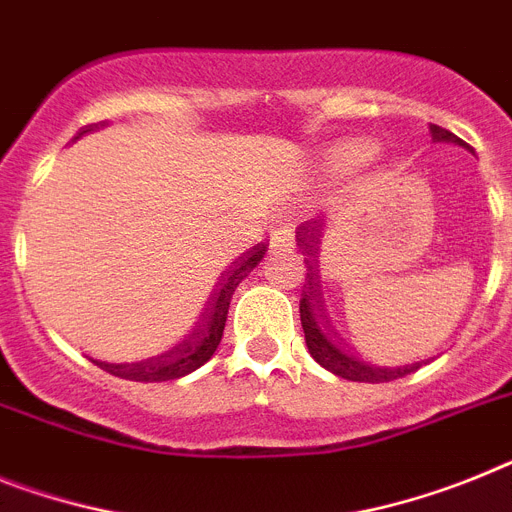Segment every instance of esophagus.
Wrapping results in <instances>:
<instances>
[{
  "instance_id": "esophagus-1",
  "label": "esophagus",
  "mask_w": 512,
  "mask_h": 512,
  "mask_svg": "<svg viewBox=\"0 0 512 512\" xmlns=\"http://www.w3.org/2000/svg\"><path fill=\"white\" fill-rule=\"evenodd\" d=\"M294 247V234L289 229H276L270 234V249H289Z\"/></svg>"
}]
</instances>
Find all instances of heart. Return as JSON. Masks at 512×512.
Segmentation results:
<instances>
[{"label":"heart","mask_w":512,"mask_h":512,"mask_svg":"<svg viewBox=\"0 0 512 512\" xmlns=\"http://www.w3.org/2000/svg\"><path fill=\"white\" fill-rule=\"evenodd\" d=\"M372 153H375V148L369 143H349L343 145L341 150H338V161H341V166H346V169H354V166H362V163H367L369 158H372Z\"/></svg>","instance_id":"obj_1"}]
</instances>
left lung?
Listing matches in <instances>:
<instances>
[{
	"instance_id": "obj_1",
	"label": "left lung",
	"mask_w": 512,
	"mask_h": 512,
	"mask_svg": "<svg viewBox=\"0 0 512 512\" xmlns=\"http://www.w3.org/2000/svg\"><path fill=\"white\" fill-rule=\"evenodd\" d=\"M429 132H432V140L435 143H455L463 145L461 137L453 135L445 127H437V124H429ZM299 242H302V249L307 252V257L312 255L309 252V244L304 242L302 231H299ZM309 263V260H304ZM299 315H302V328H304V343H307L309 354L315 359L320 367H325L333 375L343 377V380H354V382H390L398 380V377L411 375L419 364H406V367H377V364L367 362L359 354L349 349V343H343V338L338 336L336 328L330 325V317L325 312V296H322V283L317 278L315 268L309 265V273L304 278V291H302V302H299Z\"/></svg>"
}]
</instances>
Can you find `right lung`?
Returning a JSON list of instances; mask_svg holds the SVG:
<instances>
[{
	"label": "right lung",
	"mask_w": 512,
	"mask_h": 512,
	"mask_svg": "<svg viewBox=\"0 0 512 512\" xmlns=\"http://www.w3.org/2000/svg\"><path fill=\"white\" fill-rule=\"evenodd\" d=\"M98 124H88L77 135L93 130ZM268 244L260 242L257 247H252L249 252H244L236 263H231L229 268L223 270L218 276L216 286L210 291L208 302H205L203 312L197 317V322L192 325V330L187 333L179 346L169 351V354L158 356V359H148V362L137 364H109V362H96L98 367L106 369L109 375L124 377V380H137V382H163V380H176V377H184L195 372L197 367H203L210 356L216 354L218 343L223 336V325H226V315H229L231 296H234L236 286L244 281V278L252 273L260 260H263Z\"/></svg>",
	"instance_id": "1"
}]
</instances>
